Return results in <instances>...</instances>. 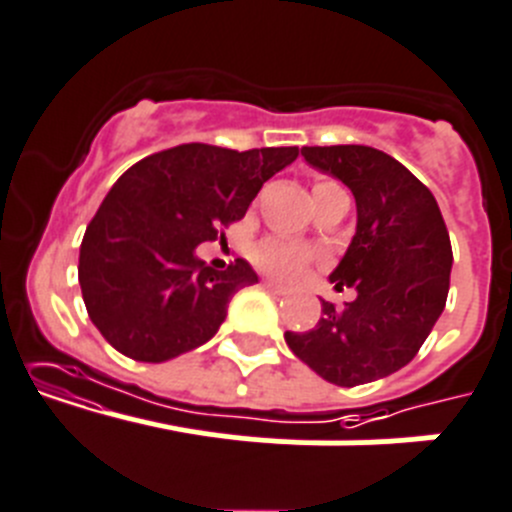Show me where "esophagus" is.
I'll return each instance as SVG.
<instances>
[{
  "label": "esophagus",
  "mask_w": 512,
  "mask_h": 512,
  "mask_svg": "<svg viewBox=\"0 0 512 512\" xmlns=\"http://www.w3.org/2000/svg\"><path fill=\"white\" fill-rule=\"evenodd\" d=\"M264 286H266V289L271 291V294H276V296H286V294H289V291H286L284 286L276 284V281H269V279H266V281H264Z\"/></svg>",
  "instance_id": "34e87169"
}]
</instances>
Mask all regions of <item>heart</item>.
Listing matches in <instances>:
<instances>
[{
  "mask_svg": "<svg viewBox=\"0 0 512 512\" xmlns=\"http://www.w3.org/2000/svg\"><path fill=\"white\" fill-rule=\"evenodd\" d=\"M311 193H314V203L332 196H344L342 186L329 178L316 180ZM251 261L256 264V269L269 274L271 279L281 281V284H294V281H299L301 276L314 266L316 253L296 241H286V238L271 236V238H264L261 243H256V248L251 251Z\"/></svg>",
  "mask_w": 512,
  "mask_h": 512,
  "instance_id": "obj_1",
  "label": "heart"
}]
</instances>
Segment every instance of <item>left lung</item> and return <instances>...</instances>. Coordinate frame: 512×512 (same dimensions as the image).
Instances as JSON below:
<instances>
[{
  "label": "left lung",
  "mask_w": 512,
  "mask_h": 512,
  "mask_svg": "<svg viewBox=\"0 0 512 512\" xmlns=\"http://www.w3.org/2000/svg\"><path fill=\"white\" fill-rule=\"evenodd\" d=\"M301 155L354 193L357 233L329 279L357 299L342 309L321 301L314 329L284 339L326 382L357 387L410 364L425 344L450 289V233L430 188L392 155L367 145Z\"/></svg>",
  "instance_id": "obj_1"
}]
</instances>
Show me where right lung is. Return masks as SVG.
Here are the masks:
<instances>
[{"label":"right lung","instance_id":"obj_1","mask_svg":"<svg viewBox=\"0 0 512 512\" xmlns=\"http://www.w3.org/2000/svg\"><path fill=\"white\" fill-rule=\"evenodd\" d=\"M299 148L228 150L186 143L125 170L80 246L82 299L107 344L138 362H165L206 344L231 296L259 281L243 259L218 271L196 256L241 221L266 180Z\"/></svg>","mask_w":512,"mask_h":512}]
</instances>
